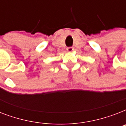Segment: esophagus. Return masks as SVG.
Instances as JSON below:
<instances>
[{
    "label": "esophagus",
    "instance_id": "34e87169",
    "mask_svg": "<svg viewBox=\"0 0 126 126\" xmlns=\"http://www.w3.org/2000/svg\"><path fill=\"white\" fill-rule=\"evenodd\" d=\"M74 50V48L73 47H69L67 48V51L68 52H72Z\"/></svg>",
    "mask_w": 126,
    "mask_h": 126
}]
</instances>
